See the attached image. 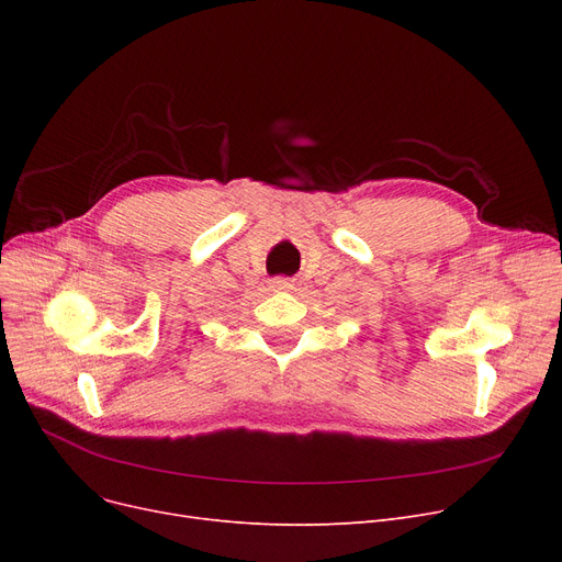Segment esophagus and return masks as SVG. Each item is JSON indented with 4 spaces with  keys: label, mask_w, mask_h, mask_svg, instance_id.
Listing matches in <instances>:
<instances>
[{
    "label": "esophagus",
    "mask_w": 562,
    "mask_h": 562,
    "mask_svg": "<svg viewBox=\"0 0 562 562\" xmlns=\"http://www.w3.org/2000/svg\"><path fill=\"white\" fill-rule=\"evenodd\" d=\"M271 286H273L276 291H289V289L293 286V282H291L289 278H276V280L271 282Z\"/></svg>",
    "instance_id": "obj_1"
}]
</instances>
